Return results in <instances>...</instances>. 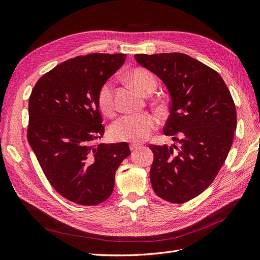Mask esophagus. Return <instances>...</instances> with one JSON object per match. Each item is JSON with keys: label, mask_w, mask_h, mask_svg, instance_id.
<instances>
[{"label": "esophagus", "mask_w": 260, "mask_h": 260, "mask_svg": "<svg viewBox=\"0 0 260 260\" xmlns=\"http://www.w3.org/2000/svg\"><path fill=\"white\" fill-rule=\"evenodd\" d=\"M139 147H141V145H139V144H131V145H129V148H131L132 151L137 150Z\"/></svg>", "instance_id": "obj_1"}]
</instances>
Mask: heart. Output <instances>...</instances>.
Returning <instances> with one entry per match:
<instances>
[{
  "label": "heart",
  "mask_w": 260,
  "mask_h": 260,
  "mask_svg": "<svg viewBox=\"0 0 260 260\" xmlns=\"http://www.w3.org/2000/svg\"><path fill=\"white\" fill-rule=\"evenodd\" d=\"M131 80L143 93L150 89H156V79L150 72L144 69H135L131 73ZM99 108L106 115H112L115 112L114 83L112 80L105 81L98 92ZM156 116L150 113L127 114L113 123L110 127V135L115 141L131 143H141L147 139L157 127Z\"/></svg>",
  "instance_id": "1"
}]
</instances>
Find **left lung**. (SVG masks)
<instances>
[{
  "instance_id": "8db88e82",
  "label": "left lung",
  "mask_w": 260,
  "mask_h": 260,
  "mask_svg": "<svg viewBox=\"0 0 260 260\" xmlns=\"http://www.w3.org/2000/svg\"><path fill=\"white\" fill-rule=\"evenodd\" d=\"M135 59L168 89L164 134L180 144L149 146L152 189L168 202H187L213 182L229 155L236 129L234 101L222 77L188 55L141 54Z\"/></svg>"
}]
</instances>
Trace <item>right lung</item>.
I'll return each mask as SVG.
<instances>
[{
	"instance_id": "obj_1",
	"label": "right lung",
	"mask_w": 260,
	"mask_h": 260,
	"mask_svg": "<svg viewBox=\"0 0 260 260\" xmlns=\"http://www.w3.org/2000/svg\"><path fill=\"white\" fill-rule=\"evenodd\" d=\"M125 58L91 54L69 59L45 73L29 96L28 143L54 189L77 204L105 201L118 166L131 155L124 142L93 145L104 134L98 92Z\"/></svg>"
}]
</instances>
